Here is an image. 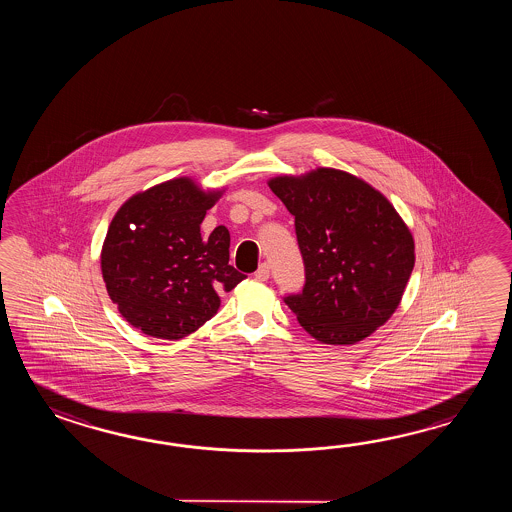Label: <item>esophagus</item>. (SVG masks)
<instances>
[{
	"instance_id": "1",
	"label": "esophagus",
	"mask_w": 512,
	"mask_h": 512,
	"mask_svg": "<svg viewBox=\"0 0 512 512\" xmlns=\"http://www.w3.org/2000/svg\"><path fill=\"white\" fill-rule=\"evenodd\" d=\"M254 276H256V280H260V282H265V280H269V276H271V269H269V263H261L260 267H258V271L254 272Z\"/></svg>"
}]
</instances>
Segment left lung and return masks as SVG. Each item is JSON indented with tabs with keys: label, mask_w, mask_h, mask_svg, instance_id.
Instances as JSON below:
<instances>
[{
	"label": "left lung",
	"mask_w": 512,
	"mask_h": 512,
	"mask_svg": "<svg viewBox=\"0 0 512 512\" xmlns=\"http://www.w3.org/2000/svg\"><path fill=\"white\" fill-rule=\"evenodd\" d=\"M269 186L294 216L304 260V289L283 302L324 344L370 337L414 271V238L401 216L373 186L335 168L274 177Z\"/></svg>",
	"instance_id": "left-lung-1"
}]
</instances>
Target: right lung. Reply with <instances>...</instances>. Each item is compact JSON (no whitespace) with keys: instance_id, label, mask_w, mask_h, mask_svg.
<instances>
[{"instance_id":"right-lung-1","label":"right lung","mask_w":512,"mask_h":512,"mask_svg":"<svg viewBox=\"0 0 512 512\" xmlns=\"http://www.w3.org/2000/svg\"><path fill=\"white\" fill-rule=\"evenodd\" d=\"M219 192L179 177L130 197L100 254L109 298L144 335L179 340L218 313L219 293L247 276L229 265V230L201 223Z\"/></svg>"}]
</instances>
